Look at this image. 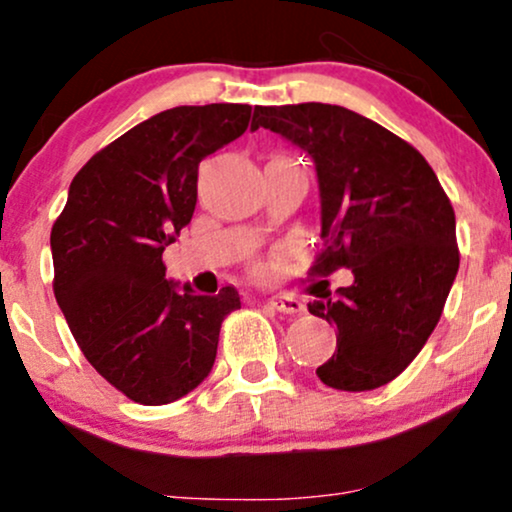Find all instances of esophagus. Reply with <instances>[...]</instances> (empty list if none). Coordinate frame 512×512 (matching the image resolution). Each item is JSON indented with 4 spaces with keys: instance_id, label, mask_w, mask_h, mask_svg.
I'll return each mask as SVG.
<instances>
[{
    "instance_id": "34e87169",
    "label": "esophagus",
    "mask_w": 512,
    "mask_h": 512,
    "mask_svg": "<svg viewBox=\"0 0 512 512\" xmlns=\"http://www.w3.org/2000/svg\"><path fill=\"white\" fill-rule=\"evenodd\" d=\"M267 305L276 312H283V315H298V312L305 310V305L298 298H293V295H276Z\"/></svg>"
}]
</instances>
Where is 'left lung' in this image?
Returning a JSON list of instances; mask_svg holds the SVG:
<instances>
[{"instance_id":"1","label":"left lung","mask_w":512,"mask_h":512,"mask_svg":"<svg viewBox=\"0 0 512 512\" xmlns=\"http://www.w3.org/2000/svg\"><path fill=\"white\" fill-rule=\"evenodd\" d=\"M257 128L315 162L324 248L310 272L355 276L334 300L307 305L338 329L317 377L338 391L379 389L415 360L451 293L460 267L451 200L415 147L346 107H255Z\"/></svg>"}]
</instances>
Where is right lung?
<instances>
[{
	"label": "right lung",
	"instance_id": "1",
	"mask_svg": "<svg viewBox=\"0 0 512 512\" xmlns=\"http://www.w3.org/2000/svg\"><path fill=\"white\" fill-rule=\"evenodd\" d=\"M250 104L159 112L90 157L54 221V298L83 355L140 405H166L212 372L233 286L197 295L166 279L162 252L190 224L197 166L233 143Z\"/></svg>",
	"mask_w": 512,
	"mask_h": 512
}]
</instances>
